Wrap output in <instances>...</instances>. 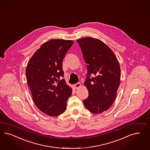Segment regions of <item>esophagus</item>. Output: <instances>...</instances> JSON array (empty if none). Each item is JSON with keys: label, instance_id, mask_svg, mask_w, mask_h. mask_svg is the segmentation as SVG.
I'll list each match as a JSON object with an SVG mask.
<instances>
[{"label": "esophagus", "instance_id": "1", "mask_svg": "<svg viewBox=\"0 0 150 150\" xmlns=\"http://www.w3.org/2000/svg\"><path fill=\"white\" fill-rule=\"evenodd\" d=\"M81 86V84L79 83H76L75 84H74V87L76 89H78V88H79Z\"/></svg>", "mask_w": 150, "mask_h": 150}]
</instances>
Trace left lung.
<instances>
[{"instance_id": "1", "label": "left lung", "mask_w": 150, "mask_h": 150, "mask_svg": "<svg viewBox=\"0 0 150 150\" xmlns=\"http://www.w3.org/2000/svg\"><path fill=\"white\" fill-rule=\"evenodd\" d=\"M77 42L87 63V77L84 84L89 96L83 102L92 113H102L115 99L120 81L119 63L111 49L102 41L85 38Z\"/></svg>"}]
</instances>
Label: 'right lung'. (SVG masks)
Returning <instances> with one entry per match:
<instances>
[{
  "label": "right lung",
  "mask_w": 150,
  "mask_h": 150,
  "mask_svg": "<svg viewBox=\"0 0 150 150\" xmlns=\"http://www.w3.org/2000/svg\"><path fill=\"white\" fill-rule=\"evenodd\" d=\"M73 44L71 40H51L44 43L30 58L26 77L35 105L49 116L64 112L72 89L63 79L62 61Z\"/></svg>",
  "instance_id": "1"
}]
</instances>
